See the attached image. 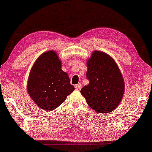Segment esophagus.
I'll list each match as a JSON object with an SVG mask.
<instances>
[{"instance_id": "34e87169", "label": "esophagus", "mask_w": 152, "mask_h": 152, "mask_svg": "<svg viewBox=\"0 0 152 152\" xmlns=\"http://www.w3.org/2000/svg\"><path fill=\"white\" fill-rule=\"evenodd\" d=\"M82 87V85L81 84V83H78V84L75 86V89L76 90H80V89H81Z\"/></svg>"}]
</instances>
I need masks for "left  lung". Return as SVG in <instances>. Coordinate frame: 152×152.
Segmentation results:
<instances>
[{
  "instance_id": "1",
  "label": "left lung",
  "mask_w": 152,
  "mask_h": 152,
  "mask_svg": "<svg viewBox=\"0 0 152 152\" xmlns=\"http://www.w3.org/2000/svg\"><path fill=\"white\" fill-rule=\"evenodd\" d=\"M86 77L89 84L82 88L88 104L99 113H109L117 107L124 93V81L114 60L95 51L88 61Z\"/></svg>"
}]
</instances>
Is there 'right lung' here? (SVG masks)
Instances as JSON below:
<instances>
[{
	"instance_id": "right-lung-1",
	"label": "right lung",
	"mask_w": 152,
	"mask_h": 152,
	"mask_svg": "<svg viewBox=\"0 0 152 152\" xmlns=\"http://www.w3.org/2000/svg\"><path fill=\"white\" fill-rule=\"evenodd\" d=\"M28 95L39 107L53 110L64 102L74 90L68 74L55 51H49L38 58L28 79Z\"/></svg>"
}]
</instances>
